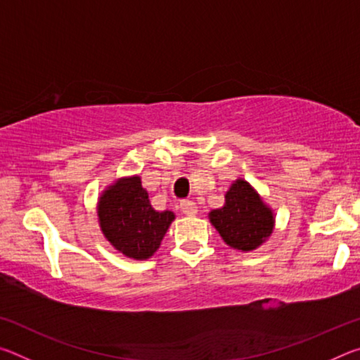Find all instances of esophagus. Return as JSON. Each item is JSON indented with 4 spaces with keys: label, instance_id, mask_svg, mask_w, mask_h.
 I'll return each mask as SVG.
<instances>
[{
    "label": "esophagus",
    "instance_id": "1",
    "mask_svg": "<svg viewBox=\"0 0 360 360\" xmlns=\"http://www.w3.org/2000/svg\"><path fill=\"white\" fill-rule=\"evenodd\" d=\"M179 208H181L182 212H184L186 216H195L198 212L197 203L192 202V200H184V202H181Z\"/></svg>",
    "mask_w": 360,
    "mask_h": 360
}]
</instances>
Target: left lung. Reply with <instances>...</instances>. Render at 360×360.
Instances as JSON below:
<instances>
[{"label": "left lung", "mask_w": 360, "mask_h": 360, "mask_svg": "<svg viewBox=\"0 0 360 360\" xmlns=\"http://www.w3.org/2000/svg\"><path fill=\"white\" fill-rule=\"evenodd\" d=\"M210 221L222 240L238 251H254L275 227L271 208L245 179H236L225 193L222 208L210 212Z\"/></svg>", "instance_id": "left-lung-1"}]
</instances>
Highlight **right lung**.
<instances>
[{"label":"right lung","instance_id":"add662e5","mask_svg":"<svg viewBox=\"0 0 360 360\" xmlns=\"http://www.w3.org/2000/svg\"><path fill=\"white\" fill-rule=\"evenodd\" d=\"M98 221L105 238L127 257L146 260L160 246L174 212L155 211L139 176L120 178L101 193Z\"/></svg>","mask_w":360,"mask_h":360}]
</instances>
